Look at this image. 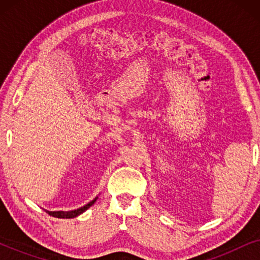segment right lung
I'll return each instance as SVG.
<instances>
[{
	"label": "right lung",
	"instance_id": "1",
	"mask_svg": "<svg viewBox=\"0 0 260 260\" xmlns=\"http://www.w3.org/2000/svg\"><path fill=\"white\" fill-rule=\"evenodd\" d=\"M95 200H97V198H95L94 200H92L91 202H88L87 205H85L84 207L78 208V209H74V211H71V212H49V211H46V212H47L49 215L54 216V218H60V219H71V218H76V216H78L79 214H81V213H84L85 211H86L87 208H90L91 206L94 204Z\"/></svg>",
	"mask_w": 260,
	"mask_h": 260
}]
</instances>
